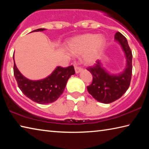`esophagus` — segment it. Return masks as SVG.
<instances>
[{
  "label": "esophagus",
  "mask_w": 149,
  "mask_h": 149,
  "mask_svg": "<svg viewBox=\"0 0 149 149\" xmlns=\"http://www.w3.org/2000/svg\"><path fill=\"white\" fill-rule=\"evenodd\" d=\"M83 70V68L81 67H80V66H79V65H75V73H79V72H80L81 71V70Z\"/></svg>",
  "instance_id": "34e87169"
}]
</instances>
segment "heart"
<instances>
[{
    "label": "heart",
    "mask_w": 149,
    "mask_h": 149,
    "mask_svg": "<svg viewBox=\"0 0 149 149\" xmlns=\"http://www.w3.org/2000/svg\"><path fill=\"white\" fill-rule=\"evenodd\" d=\"M104 37L97 34L87 33L75 37L70 42L68 49L72 53H84V60L87 64H91L97 58L105 45Z\"/></svg>",
    "instance_id": "obj_1"
}]
</instances>
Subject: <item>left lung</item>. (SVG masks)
<instances>
[{
    "mask_svg": "<svg viewBox=\"0 0 149 149\" xmlns=\"http://www.w3.org/2000/svg\"><path fill=\"white\" fill-rule=\"evenodd\" d=\"M114 37L125 54L127 66L124 72L118 75H110L99 62L87 68L93 75L91 84L87 87L88 92L95 99L105 104L115 101L124 94L130 87L132 75V52L127 39L120 32L116 33Z\"/></svg>",
    "mask_w": 149,
    "mask_h": 149,
    "instance_id": "obj_1",
    "label": "left lung"
}]
</instances>
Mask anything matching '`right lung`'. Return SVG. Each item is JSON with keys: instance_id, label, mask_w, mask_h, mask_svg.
I'll return each mask as SVG.
<instances>
[{"instance_id": "right-lung-1", "label": "right lung", "mask_w": 149, "mask_h": 149, "mask_svg": "<svg viewBox=\"0 0 149 149\" xmlns=\"http://www.w3.org/2000/svg\"><path fill=\"white\" fill-rule=\"evenodd\" d=\"M43 30L45 29H37L32 32ZM74 74L73 65L64 68L58 66L45 79L31 81L21 74L14 62V75L18 87L27 97L39 104H49L56 101L64 92L70 77Z\"/></svg>"}]
</instances>
